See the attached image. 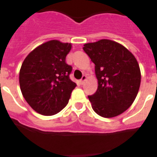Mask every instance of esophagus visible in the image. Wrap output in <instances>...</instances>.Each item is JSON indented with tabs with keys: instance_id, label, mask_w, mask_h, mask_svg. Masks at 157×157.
<instances>
[{
	"instance_id": "obj_1",
	"label": "esophagus",
	"mask_w": 157,
	"mask_h": 157,
	"mask_svg": "<svg viewBox=\"0 0 157 157\" xmlns=\"http://www.w3.org/2000/svg\"><path fill=\"white\" fill-rule=\"evenodd\" d=\"M86 79H87V76H86V75H83L82 78L80 79V83H81V84H83V83H84V82L86 81Z\"/></svg>"
}]
</instances>
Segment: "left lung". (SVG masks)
I'll return each mask as SVG.
<instances>
[{"mask_svg":"<svg viewBox=\"0 0 157 157\" xmlns=\"http://www.w3.org/2000/svg\"><path fill=\"white\" fill-rule=\"evenodd\" d=\"M95 64L98 89L88 96L92 108L102 117L118 116L132 104L141 83V71L136 58L115 41L100 40L83 45Z\"/></svg>","mask_w":157,"mask_h":157,"instance_id":"left-lung-1","label":"left lung"}]
</instances>
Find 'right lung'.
<instances>
[{"mask_svg":"<svg viewBox=\"0 0 157 157\" xmlns=\"http://www.w3.org/2000/svg\"><path fill=\"white\" fill-rule=\"evenodd\" d=\"M71 44L50 40L27 55L20 70V87L25 99L38 113L52 116L68 104L76 83L69 78L71 65L65 59Z\"/></svg>","mask_w":157,"mask_h":157,"instance_id":"1","label":"right lung"}]
</instances>
